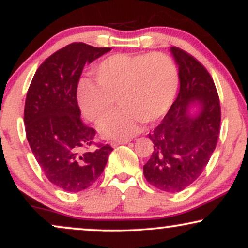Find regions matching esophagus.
<instances>
[{
  "label": "esophagus",
  "instance_id": "esophagus-1",
  "mask_svg": "<svg viewBox=\"0 0 248 248\" xmlns=\"http://www.w3.org/2000/svg\"><path fill=\"white\" fill-rule=\"evenodd\" d=\"M128 142H130V140H120V141H113L112 143H110V146H112V147H118V146H120V144H127Z\"/></svg>",
  "mask_w": 248,
  "mask_h": 248
}]
</instances>
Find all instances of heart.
Masks as SVG:
<instances>
[{"label": "heart", "mask_w": 248, "mask_h": 248, "mask_svg": "<svg viewBox=\"0 0 248 248\" xmlns=\"http://www.w3.org/2000/svg\"><path fill=\"white\" fill-rule=\"evenodd\" d=\"M96 84L81 81L77 98L88 121L100 124L115 109L121 110L100 127L104 136L127 139L138 133L142 121L162 118L175 100L178 70L166 53H118L99 62L93 71Z\"/></svg>", "instance_id": "heart-1"}]
</instances>
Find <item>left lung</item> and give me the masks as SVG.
I'll return each instance as SVG.
<instances>
[{"label": "left lung", "mask_w": 248, "mask_h": 248, "mask_svg": "<svg viewBox=\"0 0 248 248\" xmlns=\"http://www.w3.org/2000/svg\"><path fill=\"white\" fill-rule=\"evenodd\" d=\"M170 52L178 66L179 92L161 124L149 133L154 152L143 173L152 186L176 193L201 176L216 149L220 104L205 67L178 47L171 46Z\"/></svg>", "instance_id": "obj_1"}]
</instances>
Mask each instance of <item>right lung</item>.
Masks as SVG:
<instances>
[{
    "instance_id": "right-lung-1",
    "label": "right lung",
    "mask_w": 248,
    "mask_h": 248,
    "mask_svg": "<svg viewBox=\"0 0 248 248\" xmlns=\"http://www.w3.org/2000/svg\"><path fill=\"white\" fill-rule=\"evenodd\" d=\"M110 47L72 43L38 67L27 93L24 124L39 167L52 184L79 192L99 178L113 148L94 143L95 130L80 119L77 87L82 69Z\"/></svg>"
}]
</instances>
